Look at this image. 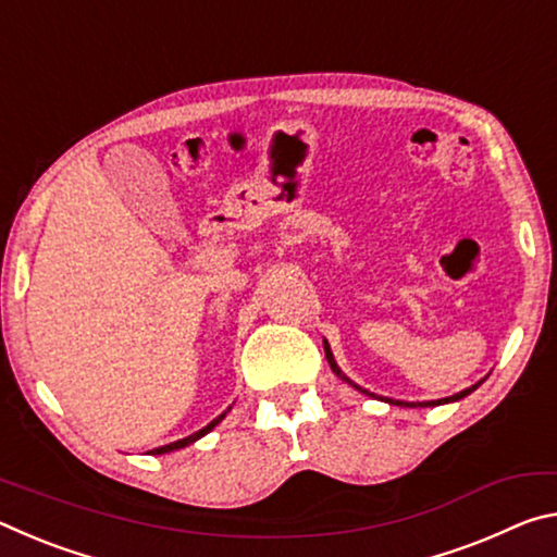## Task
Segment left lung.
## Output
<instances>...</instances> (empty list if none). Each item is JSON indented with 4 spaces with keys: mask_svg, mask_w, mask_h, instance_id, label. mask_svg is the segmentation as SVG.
Returning <instances> with one entry per match:
<instances>
[{
    "mask_svg": "<svg viewBox=\"0 0 557 557\" xmlns=\"http://www.w3.org/2000/svg\"><path fill=\"white\" fill-rule=\"evenodd\" d=\"M324 351H326V361H329V366H332V371L338 375V379H342V381H346L348 385H354V388H358V385L356 383H351V381H348L346 379V375L342 373V371H338V366H336V361H334V356H332V351H329V344L324 342ZM479 385V383H476ZM476 385H471V388H467V391H461V393H457V395H451V398H445V400H430V403H420V408H428V405H440V403H449V400H459V398H465V395H469L471 391H474L476 388ZM358 391H361V393H369V391H363V388H358ZM395 405H405V408H418V405H410V403H403V400H398V403H395Z\"/></svg>",
    "mask_w": 557,
    "mask_h": 557,
    "instance_id": "1",
    "label": "left lung"
}]
</instances>
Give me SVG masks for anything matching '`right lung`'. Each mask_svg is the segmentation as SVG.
<instances>
[{
	"label": "right lung",
	"instance_id": "1",
	"mask_svg": "<svg viewBox=\"0 0 557 557\" xmlns=\"http://www.w3.org/2000/svg\"><path fill=\"white\" fill-rule=\"evenodd\" d=\"M225 418V412L223 414H219V418H215L213 422H209V425H206L203 430H199V432H194V435H188V437H184V440H176V442H172V445H164V447H157V449H152V455H166V451H174V449H182V447H186V445H191V442H196L199 437H203L206 432H211L215 425H219V422Z\"/></svg>",
	"mask_w": 557,
	"mask_h": 557
}]
</instances>
